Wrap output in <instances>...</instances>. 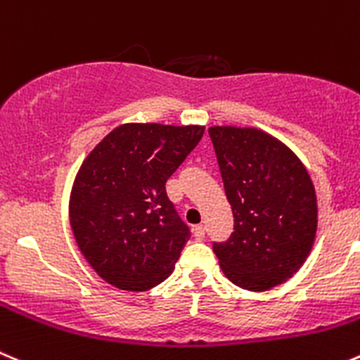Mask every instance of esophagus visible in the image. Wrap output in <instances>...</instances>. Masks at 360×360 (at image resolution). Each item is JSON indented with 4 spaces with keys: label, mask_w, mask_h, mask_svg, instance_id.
Masks as SVG:
<instances>
[{
    "label": "esophagus",
    "mask_w": 360,
    "mask_h": 360,
    "mask_svg": "<svg viewBox=\"0 0 360 360\" xmlns=\"http://www.w3.org/2000/svg\"><path fill=\"white\" fill-rule=\"evenodd\" d=\"M194 237H196L198 240H201V238L205 237V226L203 224L194 226Z\"/></svg>",
    "instance_id": "obj_1"
}]
</instances>
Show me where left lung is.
<instances>
[{"mask_svg":"<svg viewBox=\"0 0 360 360\" xmlns=\"http://www.w3.org/2000/svg\"><path fill=\"white\" fill-rule=\"evenodd\" d=\"M233 233L214 242L224 276L249 292L285 283L302 266L316 235V194L299 157L258 129H208Z\"/></svg>","mask_w":360,"mask_h":360,"instance_id":"8db88e82","label":"left lung"}]
</instances>
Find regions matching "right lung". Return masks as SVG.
<instances>
[{"mask_svg": "<svg viewBox=\"0 0 360 360\" xmlns=\"http://www.w3.org/2000/svg\"><path fill=\"white\" fill-rule=\"evenodd\" d=\"M203 132L198 125L125 123L81 164L70 226L83 256L109 285L145 292L173 272L191 229L167 198L166 182Z\"/></svg>", "mask_w": 360, "mask_h": 360, "instance_id": "1", "label": "right lung"}]
</instances>
